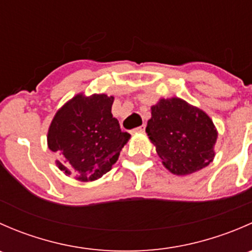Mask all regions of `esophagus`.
<instances>
[{
    "label": "esophagus",
    "instance_id": "obj_1",
    "mask_svg": "<svg viewBox=\"0 0 252 252\" xmlns=\"http://www.w3.org/2000/svg\"><path fill=\"white\" fill-rule=\"evenodd\" d=\"M145 128H146V126H145V124H142L141 126H138V128L134 129V133H144Z\"/></svg>",
    "mask_w": 252,
    "mask_h": 252
}]
</instances>
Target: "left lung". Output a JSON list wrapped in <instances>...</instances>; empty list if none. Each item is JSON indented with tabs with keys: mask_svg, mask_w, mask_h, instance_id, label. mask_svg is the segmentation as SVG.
<instances>
[{
	"mask_svg": "<svg viewBox=\"0 0 252 252\" xmlns=\"http://www.w3.org/2000/svg\"><path fill=\"white\" fill-rule=\"evenodd\" d=\"M146 133L162 164L177 175L192 174L215 158L217 129L208 114L179 97L151 107Z\"/></svg>",
	"mask_w": 252,
	"mask_h": 252,
	"instance_id": "left-lung-1",
	"label": "left lung"
}]
</instances>
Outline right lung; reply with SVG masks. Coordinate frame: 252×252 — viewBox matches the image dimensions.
Returning a JSON list of instances; mask_svg holds the SVG:
<instances>
[{
  "mask_svg": "<svg viewBox=\"0 0 252 252\" xmlns=\"http://www.w3.org/2000/svg\"><path fill=\"white\" fill-rule=\"evenodd\" d=\"M113 96L78 94L56 112L47 146L57 155L58 168L79 182H94L111 171L130 134L112 116Z\"/></svg>",
  "mask_w": 252,
  "mask_h": 252,
  "instance_id": "1",
  "label": "right lung"
}]
</instances>
